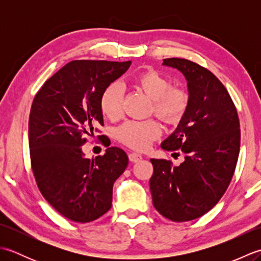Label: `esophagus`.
Here are the masks:
<instances>
[{"label": "esophagus", "instance_id": "34e87169", "mask_svg": "<svg viewBox=\"0 0 261 261\" xmlns=\"http://www.w3.org/2000/svg\"><path fill=\"white\" fill-rule=\"evenodd\" d=\"M141 159H142V156L139 153H137V152L129 153V160L131 163H138V162H140Z\"/></svg>", "mask_w": 261, "mask_h": 261}]
</instances>
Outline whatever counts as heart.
Masks as SVG:
<instances>
[{"label": "heart", "instance_id": "heart-1", "mask_svg": "<svg viewBox=\"0 0 261 261\" xmlns=\"http://www.w3.org/2000/svg\"><path fill=\"white\" fill-rule=\"evenodd\" d=\"M134 85L152 99L151 112L168 123L180 120L190 104L188 93L179 87H171L167 77L156 70H146L134 79ZM122 88L116 83L108 85L99 96V108L110 120L122 114ZM160 135V126L154 120L126 121L115 130V138L135 150H146Z\"/></svg>", "mask_w": 261, "mask_h": 261}]
</instances>
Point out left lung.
Wrapping results in <instances>:
<instances>
[{"instance_id":"left-lung-1","label":"left lung","mask_w":261,"mask_h":261,"mask_svg":"<svg viewBox=\"0 0 261 261\" xmlns=\"http://www.w3.org/2000/svg\"><path fill=\"white\" fill-rule=\"evenodd\" d=\"M187 81L190 104L173 135L162 143L185 160L151 159L153 206L166 219L186 222L207 213L223 196L240 151V122L230 94L213 73L184 58L164 59Z\"/></svg>"}]
</instances>
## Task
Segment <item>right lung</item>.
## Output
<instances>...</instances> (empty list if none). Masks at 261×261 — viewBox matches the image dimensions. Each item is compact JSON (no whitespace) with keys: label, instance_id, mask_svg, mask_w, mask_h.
Listing matches in <instances>:
<instances>
[{"label":"right lung","instance_id":"right-lung-1","mask_svg":"<svg viewBox=\"0 0 261 261\" xmlns=\"http://www.w3.org/2000/svg\"><path fill=\"white\" fill-rule=\"evenodd\" d=\"M130 65V60H73L47 80L33 98L29 116L33 176L46 201L74 222H92L108 212L114 181L129 163L118 147L93 159L82 148L96 126L104 124L99 108L103 90Z\"/></svg>","mask_w":261,"mask_h":261}]
</instances>
